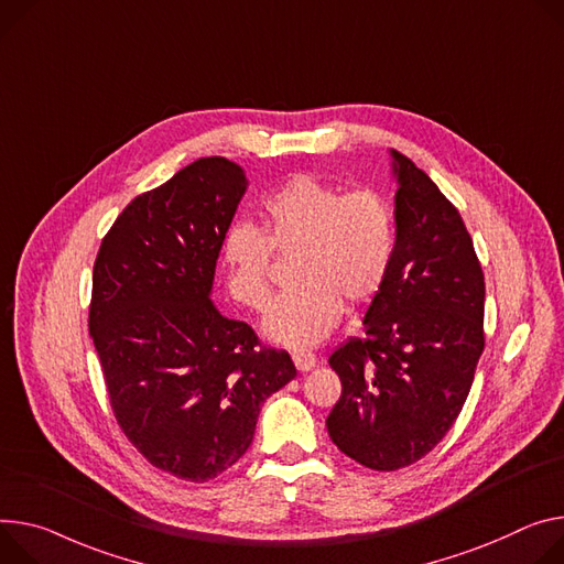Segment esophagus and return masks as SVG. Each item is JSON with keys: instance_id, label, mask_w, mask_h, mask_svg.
<instances>
[{"instance_id": "obj_1", "label": "esophagus", "mask_w": 564, "mask_h": 564, "mask_svg": "<svg viewBox=\"0 0 564 564\" xmlns=\"http://www.w3.org/2000/svg\"><path fill=\"white\" fill-rule=\"evenodd\" d=\"M292 362H294L296 371L308 373L317 365V355H313V352H292Z\"/></svg>"}]
</instances>
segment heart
Wrapping results in <instances>:
<instances>
[{"mask_svg": "<svg viewBox=\"0 0 564 564\" xmlns=\"http://www.w3.org/2000/svg\"><path fill=\"white\" fill-rule=\"evenodd\" d=\"M263 231L234 223L223 236L229 296L263 308L272 288V259L296 253L292 292L265 311V335L288 348L319 344L341 319L344 303L362 308L384 288L395 253L389 199L373 188L344 193L315 175H294L261 207Z\"/></svg>", "mask_w": 564, "mask_h": 564, "instance_id": "heart-1", "label": "heart"}]
</instances>
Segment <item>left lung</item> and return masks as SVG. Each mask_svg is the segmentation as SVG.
Listing matches in <instances>:
<instances>
[{
  "label": "left lung",
  "instance_id": "left-lung-1",
  "mask_svg": "<svg viewBox=\"0 0 564 564\" xmlns=\"http://www.w3.org/2000/svg\"><path fill=\"white\" fill-rule=\"evenodd\" d=\"M395 253L382 292L328 365L341 395L326 419L357 464L391 473L432 452L458 419L484 352L481 263L464 218L412 160L391 150Z\"/></svg>",
  "mask_w": 564,
  "mask_h": 564
}]
</instances>
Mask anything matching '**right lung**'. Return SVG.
Wrapping results in <instances>:
<instances>
[{
    "mask_svg": "<svg viewBox=\"0 0 564 564\" xmlns=\"http://www.w3.org/2000/svg\"><path fill=\"white\" fill-rule=\"evenodd\" d=\"M245 191L238 164L202 158L137 195L94 261L89 335L115 419L152 466L195 484L236 464L261 404L296 376L209 299Z\"/></svg>",
    "mask_w": 564,
    "mask_h": 564,
    "instance_id": "1",
    "label": "right lung"
}]
</instances>
